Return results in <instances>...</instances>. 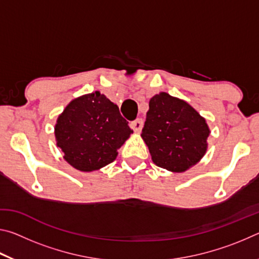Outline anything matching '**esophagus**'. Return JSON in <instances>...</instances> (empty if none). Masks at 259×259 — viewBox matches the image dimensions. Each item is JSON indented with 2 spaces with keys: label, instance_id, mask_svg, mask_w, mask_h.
<instances>
[{
  "label": "esophagus",
  "instance_id": "34e87169",
  "mask_svg": "<svg viewBox=\"0 0 259 259\" xmlns=\"http://www.w3.org/2000/svg\"><path fill=\"white\" fill-rule=\"evenodd\" d=\"M131 129H133L135 133H140L143 128V120L142 119H136L130 123Z\"/></svg>",
  "mask_w": 259,
  "mask_h": 259
}]
</instances>
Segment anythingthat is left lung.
Masks as SVG:
<instances>
[{"label":"left lung","mask_w":259,"mask_h":259,"mask_svg":"<svg viewBox=\"0 0 259 259\" xmlns=\"http://www.w3.org/2000/svg\"><path fill=\"white\" fill-rule=\"evenodd\" d=\"M207 121L185 100L166 93L153 96L142 131L152 161L171 172L195 165L208 150Z\"/></svg>","instance_id":"1"}]
</instances>
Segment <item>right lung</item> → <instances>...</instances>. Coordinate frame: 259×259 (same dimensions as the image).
Returning <instances> with one entry per match:
<instances>
[{
	"label": "right lung",
	"instance_id": "1",
	"mask_svg": "<svg viewBox=\"0 0 259 259\" xmlns=\"http://www.w3.org/2000/svg\"><path fill=\"white\" fill-rule=\"evenodd\" d=\"M131 134L117 105L99 91L73 99L55 124L56 143L64 160L82 172L112 163Z\"/></svg>",
	"mask_w": 259,
	"mask_h": 259
}]
</instances>
